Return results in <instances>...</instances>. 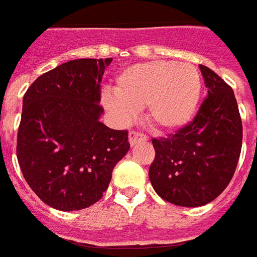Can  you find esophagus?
<instances>
[{
  "instance_id": "obj_1",
  "label": "esophagus",
  "mask_w": 257,
  "mask_h": 257,
  "mask_svg": "<svg viewBox=\"0 0 257 257\" xmlns=\"http://www.w3.org/2000/svg\"><path fill=\"white\" fill-rule=\"evenodd\" d=\"M148 137L144 136L143 133L140 132H130L128 133V143H130V146H136V144H139V143H144L147 141Z\"/></svg>"
}]
</instances>
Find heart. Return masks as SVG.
<instances>
[{"label": "heart", "instance_id": "1", "mask_svg": "<svg viewBox=\"0 0 257 257\" xmlns=\"http://www.w3.org/2000/svg\"><path fill=\"white\" fill-rule=\"evenodd\" d=\"M114 92H103L102 105L120 121H130L146 106L148 123L164 132L186 125L201 95L199 70L189 63L157 60L127 67L116 78Z\"/></svg>", "mask_w": 257, "mask_h": 257}]
</instances>
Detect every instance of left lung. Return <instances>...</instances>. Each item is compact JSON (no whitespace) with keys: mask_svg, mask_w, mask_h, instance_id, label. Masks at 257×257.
Returning a JSON list of instances; mask_svg holds the SVG:
<instances>
[{"mask_svg":"<svg viewBox=\"0 0 257 257\" xmlns=\"http://www.w3.org/2000/svg\"><path fill=\"white\" fill-rule=\"evenodd\" d=\"M208 96L196 117L168 139H154L148 176L159 197L180 207L217 199L231 182L242 148V120L232 88L200 65Z\"/></svg>","mask_w":257,"mask_h":257,"instance_id":"1","label":"left lung"}]
</instances>
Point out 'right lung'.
<instances>
[{
	"instance_id": "obj_1",
	"label": "right lung",
	"mask_w": 257,
	"mask_h": 257,
	"mask_svg": "<svg viewBox=\"0 0 257 257\" xmlns=\"http://www.w3.org/2000/svg\"><path fill=\"white\" fill-rule=\"evenodd\" d=\"M111 58H78L37 78L24 96L17 157L37 197L60 211L98 201L130 150L127 130L100 121V81Z\"/></svg>"
}]
</instances>
